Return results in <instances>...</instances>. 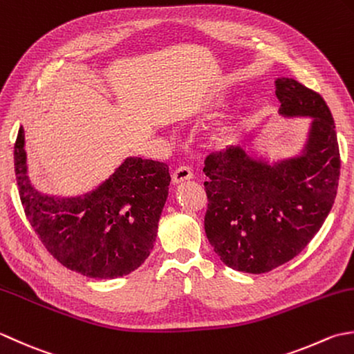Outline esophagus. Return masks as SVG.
<instances>
[{
    "mask_svg": "<svg viewBox=\"0 0 354 354\" xmlns=\"http://www.w3.org/2000/svg\"><path fill=\"white\" fill-rule=\"evenodd\" d=\"M191 178H192V171L187 167H180L174 172H172V185L189 182Z\"/></svg>",
    "mask_w": 354,
    "mask_h": 354,
    "instance_id": "1",
    "label": "esophagus"
}]
</instances>
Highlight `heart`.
Wrapping results in <instances>:
<instances>
[{
  "mask_svg": "<svg viewBox=\"0 0 354 354\" xmlns=\"http://www.w3.org/2000/svg\"><path fill=\"white\" fill-rule=\"evenodd\" d=\"M238 131V122L236 120H227L220 124V127L215 129L214 140L220 147H226L235 139Z\"/></svg>",
  "mask_w": 354,
  "mask_h": 354,
  "instance_id": "b5f03b06",
  "label": "heart"
}]
</instances>
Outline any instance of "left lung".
Masks as SVG:
<instances>
[{"label":"left lung","mask_w":354,"mask_h":354,"mask_svg":"<svg viewBox=\"0 0 354 354\" xmlns=\"http://www.w3.org/2000/svg\"><path fill=\"white\" fill-rule=\"evenodd\" d=\"M279 114L312 119L297 154L272 158L232 145L205 160L206 236L227 268L264 273L290 261L335 203L341 158L326 100L292 77H277Z\"/></svg>","instance_id":"1"}]
</instances>
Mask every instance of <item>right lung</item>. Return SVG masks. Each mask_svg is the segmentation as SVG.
Returning a JSON list of instances; mask_svg holds the SVG:
<instances>
[{
	"label": "right lung",
	"mask_w": 354,
	"mask_h": 354,
	"mask_svg": "<svg viewBox=\"0 0 354 354\" xmlns=\"http://www.w3.org/2000/svg\"><path fill=\"white\" fill-rule=\"evenodd\" d=\"M13 158L27 218L62 266L88 278L113 279L145 263L168 198V165L127 157L91 191L62 197L32 185L23 127Z\"/></svg>",
	"instance_id": "1"
}]
</instances>
